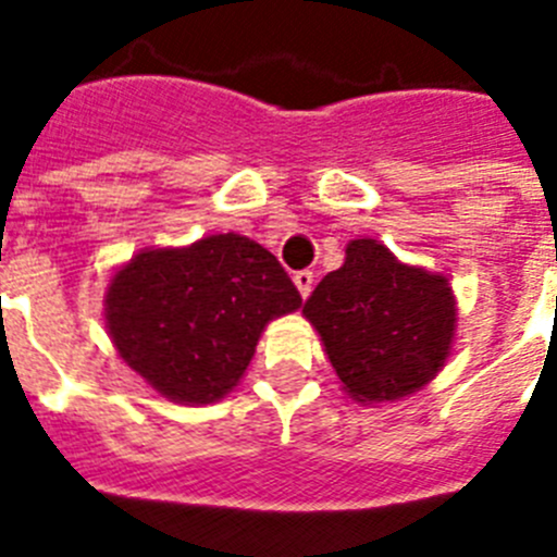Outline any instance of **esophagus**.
<instances>
[{"label":"esophagus","instance_id":"1","mask_svg":"<svg viewBox=\"0 0 557 557\" xmlns=\"http://www.w3.org/2000/svg\"><path fill=\"white\" fill-rule=\"evenodd\" d=\"M295 287H298V293H301V298H307L309 293H312V284H314V275L312 270H298V273L293 275Z\"/></svg>","mask_w":557,"mask_h":557}]
</instances>
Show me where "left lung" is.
<instances>
[{
	"instance_id": "8db88e82",
	"label": "left lung",
	"mask_w": 557,
	"mask_h": 557,
	"mask_svg": "<svg viewBox=\"0 0 557 557\" xmlns=\"http://www.w3.org/2000/svg\"><path fill=\"white\" fill-rule=\"evenodd\" d=\"M329 362L357 401H393L424 387L449 357L455 298L444 275L401 264L376 239H354L343 268L304 304Z\"/></svg>"
}]
</instances>
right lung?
<instances>
[{
	"instance_id": "right-lung-1",
	"label": "right lung",
	"mask_w": 557,
	"mask_h": 557,
	"mask_svg": "<svg viewBox=\"0 0 557 557\" xmlns=\"http://www.w3.org/2000/svg\"><path fill=\"white\" fill-rule=\"evenodd\" d=\"M113 346L159 393L189 405L223 398L248 368L268 321L301 307L270 250L239 234L141 250L106 295Z\"/></svg>"
}]
</instances>
